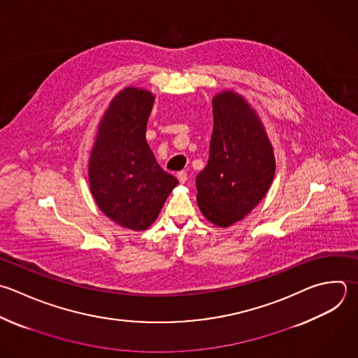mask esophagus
Instances as JSON below:
<instances>
[{
    "mask_svg": "<svg viewBox=\"0 0 358 358\" xmlns=\"http://www.w3.org/2000/svg\"><path fill=\"white\" fill-rule=\"evenodd\" d=\"M178 179H179V182H180V183H185V182L187 180V173H186L185 171L178 172Z\"/></svg>",
    "mask_w": 358,
    "mask_h": 358,
    "instance_id": "1",
    "label": "esophagus"
}]
</instances>
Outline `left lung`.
Listing matches in <instances>:
<instances>
[{"mask_svg": "<svg viewBox=\"0 0 358 358\" xmlns=\"http://www.w3.org/2000/svg\"><path fill=\"white\" fill-rule=\"evenodd\" d=\"M213 116L208 162L196 178L197 204L210 222L229 227L264 197L275 161L259 116L241 95L217 94Z\"/></svg>", "mask_w": 358, "mask_h": 358, "instance_id": "1", "label": "left lung"}]
</instances>
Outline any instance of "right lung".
Here are the masks:
<instances>
[{"mask_svg":"<svg viewBox=\"0 0 358 358\" xmlns=\"http://www.w3.org/2000/svg\"><path fill=\"white\" fill-rule=\"evenodd\" d=\"M150 91L127 87L105 112L91 152V193L106 217L116 224L147 229L179 183L157 162L145 140L154 105Z\"/></svg>","mask_w":358,"mask_h":358,"instance_id":"right-lung-1","label":"right lung"}]
</instances>
